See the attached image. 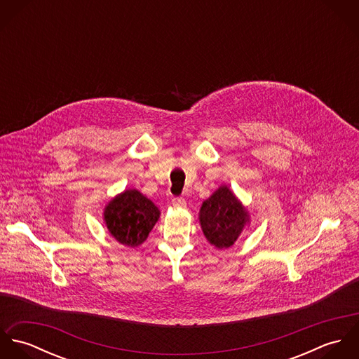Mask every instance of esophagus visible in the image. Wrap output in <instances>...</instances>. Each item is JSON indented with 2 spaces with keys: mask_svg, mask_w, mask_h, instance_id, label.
Masks as SVG:
<instances>
[{
  "mask_svg": "<svg viewBox=\"0 0 359 359\" xmlns=\"http://www.w3.org/2000/svg\"><path fill=\"white\" fill-rule=\"evenodd\" d=\"M172 205L178 207V208H185L187 207V202L182 198H174L172 199Z\"/></svg>",
  "mask_w": 359,
  "mask_h": 359,
  "instance_id": "34e87169",
  "label": "esophagus"
}]
</instances>
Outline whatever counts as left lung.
<instances>
[{"label": "left lung", "mask_w": 359, "mask_h": 359, "mask_svg": "<svg viewBox=\"0 0 359 359\" xmlns=\"http://www.w3.org/2000/svg\"><path fill=\"white\" fill-rule=\"evenodd\" d=\"M205 239L217 249L231 248L250 222L249 212L228 187H219L199 212Z\"/></svg>", "instance_id": "8db88e82"}]
</instances>
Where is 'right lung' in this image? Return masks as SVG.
<instances>
[{
    "label": "right lung",
    "mask_w": 359,
    "mask_h": 359,
    "mask_svg": "<svg viewBox=\"0 0 359 359\" xmlns=\"http://www.w3.org/2000/svg\"><path fill=\"white\" fill-rule=\"evenodd\" d=\"M158 217L160 211L154 202L137 189L117 195L103 211L110 235L128 248H137L147 241Z\"/></svg>",
    "instance_id": "1"
}]
</instances>
